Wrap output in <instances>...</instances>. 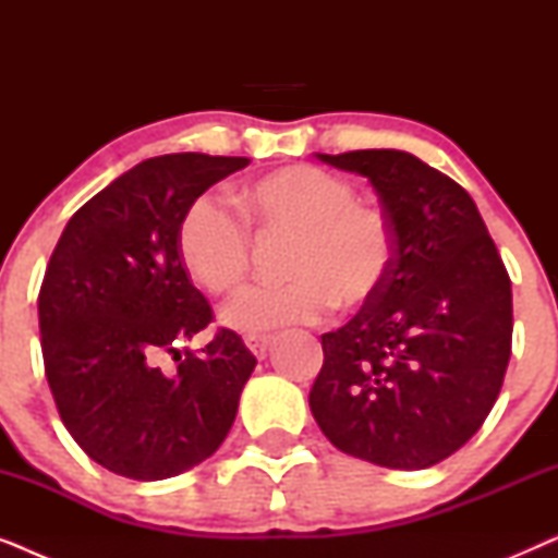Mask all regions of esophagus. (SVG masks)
I'll return each instance as SVG.
<instances>
[{"label": "esophagus", "mask_w": 558, "mask_h": 558, "mask_svg": "<svg viewBox=\"0 0 558 558\" xmlns=\"http://www.w3.org/2000/svg\"><path fill=\"white\" fill-rule=\"evenodd\" d=\"M269 345L271 338H262V335H248L246 338V348L258 357V361H264L266 353H269Z\"/></svg>", "instance_id": "34e87169"}]
</instances>
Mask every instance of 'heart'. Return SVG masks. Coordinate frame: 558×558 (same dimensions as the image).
<instances>
[{"instance_id": "1", "label": "heart", "mask_w": 558, "mask_h": 558, "mask_svg": "<svg viewBox=\"0 0 558 558\" xmlns=\"http://www.w3.org/2000/svg\"><path fill=\"white\" fill-rule=\"evenodd\" d=\"M243 216L262 235L289 239L281 287H256L223 310L241 332L312 325L330 312L357 310L384 292L393 271L391 220L355 201L345 178L312 165H292L248 182L239 193ZM187 277L210 294H231L248 277L251 233L216 197L190 205L178 231Z\"/></svg>"}]
</instances>
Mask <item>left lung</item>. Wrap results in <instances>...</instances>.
<instances>
[{
    "label": "left lung",
    "mask_w": 558,
    "mask_h": 558,
    "mask_svg": "<svg viewBox=\"0 0 558 558\" xmlns=\"http://www.w3.org/2000/svg\"><path fill=\"white\" fill-rule=\"evenodd\" d=\"M317 157L368 178L396 262L384 292L323 335L312 416L340 452L391 470L432 468L498 399L513 340L510 277L452 178L399 149Z\"/></svg>",
    "instance_id": "obj_1"
}]
</instances>
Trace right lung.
I'll use <instances>...</instances> for the list:
<instances>
[{"instance_id":"right-lung-1","label":"right lung","mask_w":558,"mask_h":558,"mask_svg":"<svg viewBox=\"0 0 558 558\" xmlns=\"http://www.w3.org/2000/svg\"><path fill=\"white\" fill-rule=\"evenodd\" d=\"M246 157L144 159L68 220L37 296L45 376L65 429L121 477H174L231 432L256 357L220 327L201 353L178 345L213 310L178 254L190 205ZM178 356L165 374L158 361Z\"/></svg>"}]
</instances>
